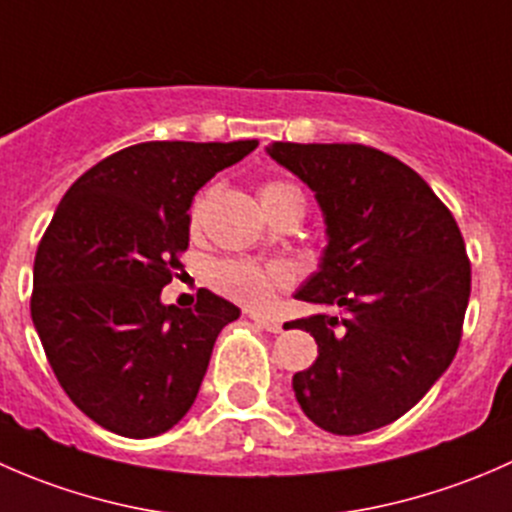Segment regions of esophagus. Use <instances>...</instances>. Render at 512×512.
I'll return each mask as SVG.
<instances>
[{
	"label": "esophagus",
	"instance_id": "1",
	"mask_svg": "<svg viewBox=\"0 0 512 512\" xmlns=\"http://www.w3.org/2000/svg\"><path fill=\"white\" fill-rule=\"evenodd\" d=\"M250 319L257 324V327L267 329V332H272V334L282 332V322H280V319L265 317V314H255V312H250Z\"/></svg>",
	"mask_w": 512,
	"mask_h": 512
}]
</instances>
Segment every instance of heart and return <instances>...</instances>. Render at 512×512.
Here are the masks:
<instances>
[{"instance_id": "1", "label": "heart", "mask_w": 512, "mask_h": 512, "mask_svg": "<svg viewBox=\"0 0 512 512\" xmlns=\"http://www.w3.org/2000/svg\"><path fill=\"white\" fill-rule=\"evenodd\" d=\"M210 190L200 193L193 200L190 208V225L198 227L203 220L205 208H208ZM260 200L265 210L272 215L289 203H302V193L294 188L292 183L285 180H267L260 185ZM208 282L218 289L225 297L235 299L240 304H250V307H262L275 297L277 289L287 287L292 282V270L282 262H257V260H242V257H225V260H215L208 267Z\"/></svg>"}]
</instances>
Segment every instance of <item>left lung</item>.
<instances>
[{
    "mask_svg": "<svg viewBox=\"0 0 512 512\" xmlns=\"http://www.w3.org/2000/svg\"><path fill=\"white\" fill-rule=\"evenodd\" d=\"M317 195L327 250L294 297L322 307L287 322L317 342L292 376L309 421L337 436L394 423L451 366L471 260L451 210L399 158L361 143H272Z\"/></svg>",
    "mask_w": 512,
    "mask_h": 512,
    "instance_id": "left-lung-1",
    "label": "left lung"
}]
</instances>
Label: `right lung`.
<instances>
[{
  "label": "right lung",
  "mask_w": 512,
  "mask_h": 512,
  "mask_svg": "<svg viewBox=\"0 0 512 512\" xmlns=\"http://www.w3.org/2000/svg\"><path fill=\"white\" fill-rule=\"evenodd\" d=\"M257 141H148L86 170L34 257L32 319L61 389L91 421L151 438L198 396L215 339L240 309L210 289L165 307L190 240L193 195Z\"/></svg>",
  "instance_id": "1"
}]
</instances>
